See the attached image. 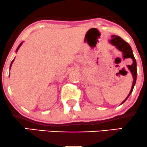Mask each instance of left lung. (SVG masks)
<instances>
[{"mask_svg": "<svg viewBox=\"0 0 147 147\" xmlns=\"http://www.w3.org/2000/svg\"><path fill=\"white\" fill-rule=\"evenodd\" d=\"M112 38L111 39V41H109V43L111 44H112L114 46H115L119 51L123 52V59H125L127 58H131L133 59V63L131 65H128V68L129 70L131 71V74L133 75V84H132V87H131V91H130L129 94L128 95L127 97L123 101L122 103L121 104H122L126 99H128V97H129L130 95L131 94V92H133V88L135 86V84H136V79H137V63H136V60L135 59L134 55H133L132 49H131V46L127 42H126L125 41L122 39L121 37L118 36H115V35H113Z\"/></svg>", "mask_w": 147, "mask_h": 147, "instance_id": "8db88e82", "label": "left lung"}]
</instances>
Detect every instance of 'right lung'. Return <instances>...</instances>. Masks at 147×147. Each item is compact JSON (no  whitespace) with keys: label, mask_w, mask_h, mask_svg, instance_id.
<instances>
[{"label":"right lung","mask_w":147,"mask_h":147,"mask_svg":"<svg viewBox=\"0 0 147 147\" xmlns=\"http://www.w3.org/2000/svg\"><path fill=\"white\" fill-rule=\"evenodd\" d=\"M22 43H23V42H22V43H21V44H20L19 45H18V48H17V49H16V52H17V51H18V49H19V48H20V47H21V45H22ZM14 60H13V61H11V64H10V68H11V64H12V63H13V62H14Z\"/></svg>","instance_id":"add662e5"}]
</instances>
